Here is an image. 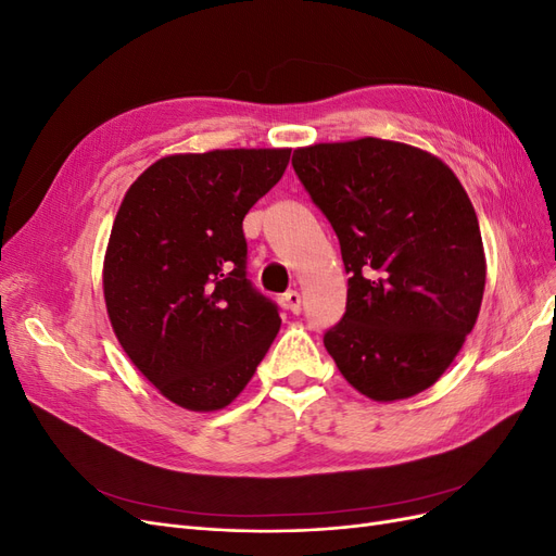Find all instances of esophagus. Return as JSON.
Returning a JSON list of instances; mask_svg holds the SVG:
<instances>
[{
    "label": "esophagus",
    "mask_w": 556,
    "mask_h": 556,
    "mask_svg": "<svg viewBox=\"0 0 556 556\" xmlns=\"http://www.w3.org/2000/svg\"><path fill=\"white\" fill-rule=\"evenodd\" d=\"M282 301H285V308L292 311L294 315H296V313H301V294H299L296 290H290L288 294L282 296Z\"/></svg>",
    "instance_id": "esophagus-1"
}]
</instances>
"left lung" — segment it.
Segmentation results:
<instances>
[{"instance_id":"obj_1","label":"left lung","mask_w":556,"mask_h":556,"mask_svg":"<svg viewBox=\"0 0 556 556\" xmlns=\"http://www.w3.org/2000/svg\"><path fill=\"white\" fill-rule=\"evenodd\" d=\"M292 166L350 274L327 352L368 399L425 392L459 355L484 292L480 225L459 178L422 148L376 137L296 148Z\"/></svg>"}]
</instances>
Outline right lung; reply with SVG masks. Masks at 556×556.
I'll return each mask as SVG.
<instances>
[{"instance_id":"add662e5","label":"right lung","mask_w":556,"mask_h":556,"mask_svg":"<svg viewBox=\"0 0 556 556\" xmlns=\"http://www.w3.org/2000/svg\"><path fill=\"white\" fill-rule=\"evenodd\" d=\"M290 148L162 157L129 185L104 257L111 327L160 394L220 410L255 376L280 329L245 278L243 217L282 178Z\"/></svg>"}]
</instances>
